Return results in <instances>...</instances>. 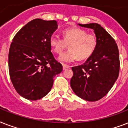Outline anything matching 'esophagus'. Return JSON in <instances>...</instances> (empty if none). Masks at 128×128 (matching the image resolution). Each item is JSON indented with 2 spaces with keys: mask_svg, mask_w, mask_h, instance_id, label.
I'll use <instances>...</instances> for the list:
<instances>
[{
  "mask_svg": "<svg viewBox=\"0 0 128 128\" xmlns=\"http://www.w3.org/2000/svg\"><path fill=\"white\" fill-rule=\"evenodd\" d=\"M62 66H63V70H66V69H68V68H70V66L66 65V64H62Z\"/></svg>",
  "mask_w": 128,
  "mask_h": 128,
  "instance_id": "esophagus-1",
  "label": "esophagus"
}]
</instances>
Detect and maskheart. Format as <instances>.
Segmentation results:
<instances>
[{"label": "heart", "mask_w": 128, "mask_h": 128, "mask_svg": "<svg viewBox=\"0 0 128 128\" xmlns=\"http://www.w3.org/2000/svg\"><path fill=\"white\" fill-rule=\"evenodd\" d=\"M50 44L54 52L58 54H61L68 45L70 49L63 53L59 60L63 62H72L78 58L81 60L89 58L95 50L97 40L94 34L74 27L63 31V39L56 35H52Z\"/></svg>", "instance_id": "heart-1"}]
</instances>
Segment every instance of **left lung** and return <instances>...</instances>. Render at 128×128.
I'll list each match as a JSON object with an SVG mask.
<instances>
[{"label": "left lung", "mask_w": 128, "mask_h": 128, "mask_svg": "<svg viewBox=\"0 0 128 128\" xmlns=\"http://www.w3.org/2000/svg\"><path fill=\"white\" fill-rule=\"evenodd\" d=\"M79 26L93 29L97 44L93 54L80 66L72 67L70 86L74 92L86 101L104 97L118 79L120 71L119 50L116 41L97 23Z\"/></svg>", "instance_id": "left-lung-1"}]
</instances>
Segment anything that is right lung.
Here are the masks:
<instances>
[{
    "mask_svg": "<svg viewBox=\"0 0 128 128\" xmlns=\"http://www.w3.org/2000/svg\"><path fill=\"white\" fill-rule=\"evenodd\" d=\"M56 20L34 19L15 35L8 53L11 82L19 95L37 100L47 95L62 65L51 52L50 38L58 28Z\"/></svg>",
    "mask_w": 128,
    "mask_h": 128,
    "instance_id": "right-lung-1",
    "label": "right lung"
}]
</instances>
